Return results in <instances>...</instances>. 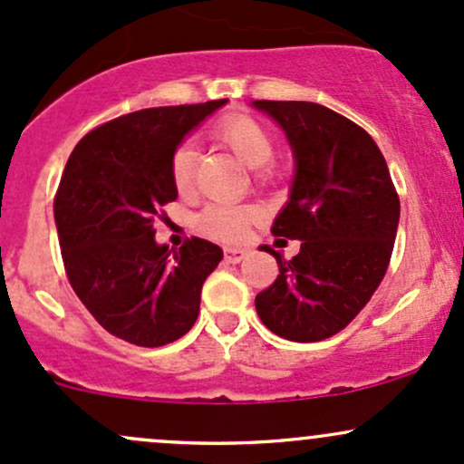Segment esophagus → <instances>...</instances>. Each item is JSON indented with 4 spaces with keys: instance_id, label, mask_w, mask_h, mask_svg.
I'll return each instance as SVG.
<instances>
[{
    "instance_id": "obj_1",
    "label": "esophagus",
    "mask_w": 464,
    "mask_h": 464,
    "mask_svg": "<svg viewBox=\"0 0 464 464\" xmlns=\"http://www.w3.org/2000/svg\"><path fill=\"white\" fill-rule=\"evenodd\" d=\"M246 256H248L246 248H227V251H224V259H227L228 264L242 262V259Z\"/></svg>"
}]
</instances>
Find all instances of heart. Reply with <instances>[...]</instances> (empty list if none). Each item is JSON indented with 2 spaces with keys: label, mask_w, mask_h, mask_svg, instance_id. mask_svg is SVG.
I'll list each match as a JSON object with an SVG mask.
<instances>
[{
  "label": "heart",
  "mask_w": 464,
  "mask_h": 464,
  "mask_svg": "<svg viewBox=\"0 0 464 464\" xmlns=\"http://www.w3.org/2000/svg\"><path fill=\"white\" fill-rule=\"evenodd\" d=\"M211 136L220 145L228 147L246 167L257 170V180H266L271 176L268 162L275 158V139L266 125H262L253 116L231 114L224 116L213 125ZM171 182L180 193L191 191L193 174H196V151L189 145H180L174 151L169 162ZM257 220L256 207H231V205H211L198 216V228L207 237L220 242H242L246 240L248 228Z\"/></svg>",
  "instance_id": "heart-1"
}]
</instances>
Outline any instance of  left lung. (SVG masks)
<instances>
[{
	"label": "left lung",
	"mask_w": 464,
	"mask_h": 464,
	"mask_svg": "<svg viewBox=\"0 0 464 464\" xmlns=\"http://www.w3.org/2000/svg\"><path fill=\"white\" fill-rule=\"evenodd\" d=\"M286 131L295 180L271 233L299 240L277 259L279 275L256 297L277 337L313 343L343 330L379 288L394 248L401 202L372 136L337 111L308 101H256Z\"/></svg>",
	"instance_id": "obj_1"
}]
</instances>
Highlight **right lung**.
I'll use <instances>...</instances> for the list:
<instances>
[{
  "mask_svg": "<svg viewBox=\"0 0 464 464\" xmlns=\"http://www.w3.org/2000/svg\"><path fill=\"white\" fill-rule=\"evenodd\" d=\"M224 103L131 111L85 134L68 158L54 196L61 257L76 297L114 337L158 348L196 324L222 248L191 237L169 251L154 222L178 198L176 147Z\"/></svg>",
  "mask_w": 464,
  "mask_h": 464,
  "instance_id": "right-lung-1",
  "label": "right lung"
}]
</instances>
